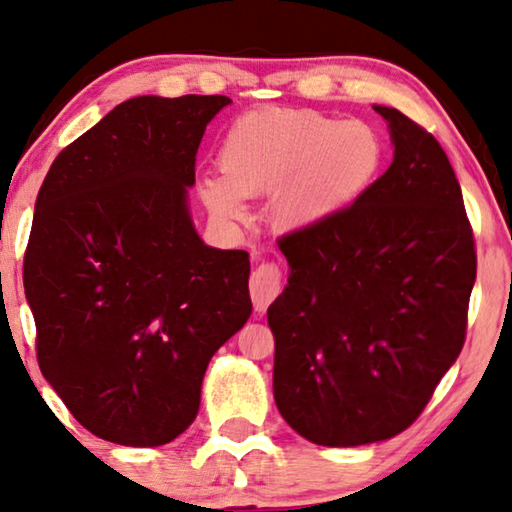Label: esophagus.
Returning a JSON list of instances; mask_svg holds the SVG:
<instances>
[{
    "instance_id": "obj_1",
    "label": "esophagus",
    "mask_w": 512,
    "mask_h": 512,
    "mask_svg": "<svg viewBox=\"0 0 512 512\" xmlns=\"http://www.w3.org/2000/svg\"><path fill=\"white\" fill-rule=\"evenodd\" d=\"M282 292V271L278 262H262L250 276V296L259 312H264Z\"/></svg>"
}]
</instances>
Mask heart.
Instances as JSON below:
<instances>
[{"label":"heart","mask_w":512,"mask_h":512,"mask_svg":"<svg viewBox=\"0 0 512 512\" xmlns=\"http://www.w3.org/2000/svg\"><path fill=\"white\" fill-rule=\"evenodd\" d=\"M384 144L363 121L312 110H264L234 121L220 144L223 177L202 181L220 218H241V195L278 190L273 218L282 227L317 223L356 200L375 181Z\"/></svg>","instance_id":"1"}]
</instances>
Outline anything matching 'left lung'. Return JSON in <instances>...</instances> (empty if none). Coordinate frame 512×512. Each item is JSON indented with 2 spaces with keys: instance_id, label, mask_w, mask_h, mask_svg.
Masks as SVG:
<instances>
[{
  "instance_id": "1",
  "label": "left lung",
  "mask_w": 512,
  "mask_h": 512,
  "mask_svg": "<svg viewBox=\"0 0 512 512\" xmlns=\"http://www.w3.org/2000/svg\"><path fill=\"white\" fill-rule=\"evenodd\" d=\"M375 110L391 167L354 204L280 236L292 273L266 312L278 411L319 446L407 430L467 338L476 246L451 160L407 114Z\"/></svg>"
}]
</instances>
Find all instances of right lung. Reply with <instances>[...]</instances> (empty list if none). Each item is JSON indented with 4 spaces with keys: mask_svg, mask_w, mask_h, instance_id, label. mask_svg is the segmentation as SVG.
<instances>
[{
    "mask_svg": "<svg viewBox=\"0 0 512 512\" xmlns=\"http://www.w3.org/2000/svg\"><path fill=\"white\" fill-rule=\"evenodd\" d=\"M227 96H137L59 151L22 280L43 377L91 434L160 446L195 421L211 356L248 322L246 250L204 246L186 190Z\"/></svg>",
    "mask_w": 512,
    "mask_h": 512,
    "instance_id": "add662e5",
    "label": "right lung"
}]
</instances>
